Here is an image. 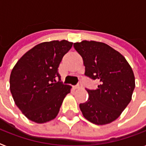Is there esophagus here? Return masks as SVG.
Masks as SVG:
<instances>
[{"label":"esophagus","mask_w":146,"mask_h":146,"mask_svg":"<svg viewBox=\"0 0 146 146\" xmlns=\"http://www.w3.org/2000/svg\"><path fill=\"white\" fill-rule=\"evenodd\" d=\"M81 87H82V85H81V83L79 82V83L77 84L76 86H74V88H76H76H80Z\"/></svg>","instance_id":"esophagus-1"}]
</instances>
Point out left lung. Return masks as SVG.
I'll list each match as a JSON object with an SVG mask.
<instances>
[{
  "label": "left lung",
  "instance_id": "obj_1",
  "mask_svg": "<svg viewBox=\"0 0 146 146\" xmlns=\"http://www.w3.org/2000/svg\"><path fill=\"white\" fill-rule=\"evenodd\" d=\"M73 46L83 59L85 75L99 82L97 89L86 88L89 98L79 104L82 115L98 125L112 122L131 100L135 88L132 68L122 54L104 42L83 40Z\"/></svg>",
  "mask_w": 146,
  "mask_h": 146
}]
</instances>
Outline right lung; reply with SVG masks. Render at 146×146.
Here are the masks:
<instances>
[{
	"label": "right lung",
	"instance_id": "right-lung-1",
	"mask_svg": "<svg viewBox=\"0 0 146 146\" xmlns=\"http://www.w3.org/2000/svg\"><path fill=\"white\" fill-rule=\"evenodd\" d=\"M72 46L67 40L42 42L14 66L9 77L10 92L15 105L29 120L42 124L58 114L71 86L61 82L58 68Z\"/></svg>",
	"mask_w": 146,
	"mask_h": 146
}]
</instances>
